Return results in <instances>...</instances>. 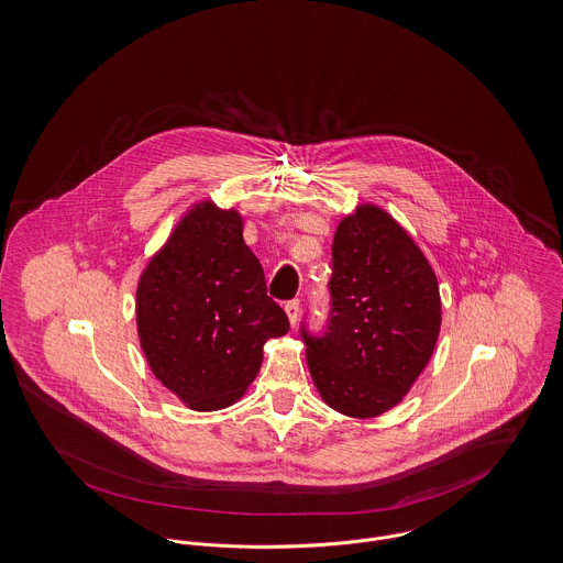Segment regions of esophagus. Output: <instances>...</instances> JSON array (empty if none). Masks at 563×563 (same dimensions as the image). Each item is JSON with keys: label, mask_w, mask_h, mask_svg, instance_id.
<instances>
[{"label": "esophagus", "mask_w": 563, "mask_h": 563, "mask_svg": "<svg viewBox=\"0 0 563 563\" xmlns=\"http://www.w3.org/2000/svg\"><path fill=\"white\" fill-rule=\"evenodd\" d=\"M285 312H287V317H289V323L296 325L298 319H300V300L287 302V305H285Z\"/></svg>", "instance_id": "obj_1"}]
</instances>
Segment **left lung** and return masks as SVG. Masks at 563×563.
I'll use <instances>...</instances> for the list:
<instances>
[{
	"mask_svg": "<svg viewBox=\"0 0 563 563\" xmlns=\"http://www.w3.org/2000/svg\"><path fill=\"white\" fill-rule=\"evenodd\" d=\"M330 296L325 334L302 330L314 388L332 410L374 419L404 399L434 354L437 274L388 211L361 202L334 233Z\"/></svg>",
	"mask_w": 563,
	"mask_h": 563,
	"instance_id": "obj_1",
	"label": "left lung"
}]
</instances>
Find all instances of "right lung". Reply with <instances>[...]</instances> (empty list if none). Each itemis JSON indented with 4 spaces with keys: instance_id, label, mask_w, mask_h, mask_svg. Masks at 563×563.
I'll return each mask as SVG.
<instances>
[{
    "instance_id": "obj_1",
    "label": "right lung",
    "mask_w": 563,
    "mask_h": 563,
    "mask_svg": "<svg viewBox=\"0 0 563 563\" xmlns=\"http://www.w3.org/2000/svg\"><path fill=\"white\" fill-rule=\"evenodd\" d=\"M135 325L151 372L191 410L244 397L263 345L287 334L289 319L267 298L235 207L209 198L189 207L140 274Z\"/></svg>"
}]
</instances>
